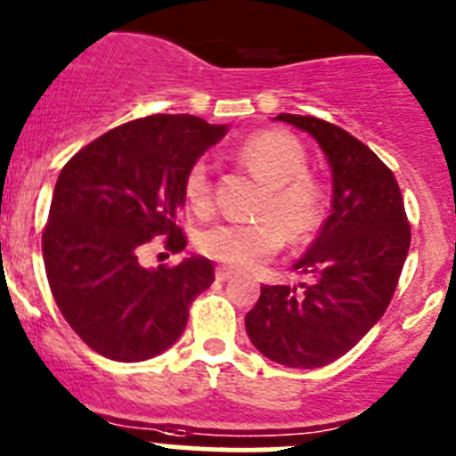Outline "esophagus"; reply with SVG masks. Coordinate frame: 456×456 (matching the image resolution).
Returning a JSON list of instances; mask_svg holds the SVG:
<instances>
[{
    "label": "esophagus",
    "mask_w": 456,
    "mask_h": 456,
    "mask_svg": "<svg viewBox=\"0 0 456 456\" xmlns=\"http://www.w3.org/2000/svg\"><path fill=\"white\" fill-rule=\"evenodd\" d=\"M232 275H235L232 269H225V266H219V269H216V280H221V282H224V280H231Z\"/></svg>",
    "instance_id": "obj_1"
}]
</instances>
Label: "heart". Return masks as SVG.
<instances>
[{"mask_svg":"<svg viewBox=\"0 0 456 456\" xmlns=\"http://www.w3.org/2000/svg\"><path fill=\"white\" fill-rule=\"evenodd\" d=\"M235 156L269 183V194L260 206L262 221L210 225L200 232L196 246L221 265L250 269L275 256L285 244V235L291 244L312 240L323 224L325 199L321 183L307 174L305 146L291 133H253L237 146ZM183 191L191 210H210L212 183L206 162L199 160L190 167Z\"/></svg>","mask_w":456,"mask_h":456,"instance_id":"1","label":"heart"}]
</instances>
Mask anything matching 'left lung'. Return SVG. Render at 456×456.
Segmentation results:
<instances>
[{"label": "left lung", "instance_id": "1", "mask_svg": "<svg viewBox=\"0 0 456 456\" xmlns=\"http://www.w3.org/2000/svg\"><path fill=\"white\" fill-rule=\"evenodd\" d=\"M310 133L332 169V210L294 265L310 282L265 285L246 314L250 341L271 362L319 369L350 348L389 307L411 231L394 171L369 146L319 117L282 115Z\"/></svg>", "mask_w": 456, "mask_h": 456}]
</instances>
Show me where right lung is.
<instances>
[{
	"mask_svg": "<svg viewBox=\"0 0 456 456\" xmlns=\"http://www.w3.org/2000/svg\"><path fill=\"white\" fill-rule=\"evenodd\" d=\"M228 126L194 115H151L103 133L62 167L43 232L49 287L69 328L94 353L144 362L178 341L190 305L215 282L199 256L144 269L146 241L171 253L187 240L176 216L185 176Z\"/></svg>",
	"mask_w": 456,
	"mask_h": 456,
	"instance_id": "right-lung-1",
	"label": "right lung"
}]
</instances>
